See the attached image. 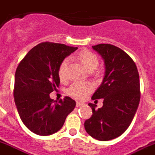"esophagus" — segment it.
<instances>
[{"instance_id":"obj_1","label":"esophagus","mask_w":155,"mask_h":155,"mask_svg":"<svg viewBox=\"0 0 155 155\" xmlns=\"http://www.w3.org/2000/svg\"><path fill=\"white\" fill-rule=\"evenodd\" d=\"M83 105H84V103H81V102H76V106L77 107H80V106H82Z\"/></svg>"}]
</instances>
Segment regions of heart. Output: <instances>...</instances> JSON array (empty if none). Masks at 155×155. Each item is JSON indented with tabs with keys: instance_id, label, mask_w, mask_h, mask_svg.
<instances>
[{
	"instance_id": "obj_1",
	"label": "heart",
	"mask_w": 155,
	"mask_h": 155,
	"mask_svg": "<svg viewBox=\"0 0 155 155\" xmlns=\"http://www.w3.org/2000/svg\"><path fill=\"white\" fill-rule=\"evenodd\" d=\"M78 59L81 62L83 67L88 71H93L98 65V58L96 54L88 50H84L80 52L78 55ZM69 60L68 58L64 59L60 64L58 68V75L61 80H65L67 78V67H68ZM93 90V86L89 83H74L70 86L67 93L70 96L77 100H81L84 98L91 91Z\"/></svg>"
}]
</instances>
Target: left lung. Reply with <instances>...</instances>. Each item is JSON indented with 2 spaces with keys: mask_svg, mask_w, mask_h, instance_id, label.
I'll return each instance as SVG.
<instances>
[{
  "mask_svg": "<svg viewBox=\"0 0 155 155\" xmlns=\"http://www.w3.org/2000/svg\"><path fill=\"white\" fill-rule=\"evenodd\" d=\"M93 49L103 58L106 71L92 99L103 98V106L96 109V104H88L93 114L84 128L92 137L105 141L122 135L131 124L140 98V79L135 62L124 50L110 44Z\"/></svg>",
  "mask_w": 155,
  "mask_h": 155,
  "instance_id": "8db88e82",
  "label": "left lung"
}]
</instances>
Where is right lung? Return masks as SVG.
<instances>
[{
    "label": "right lung",
    "mask_w": 155,
    "mask_h": 155,
    "mask_svg": "<svg viewBox=\"0 0 155 155\" xmlns=\"http://www.w3.org/2000/svg\"><path fill=\"white\" fill-rule=\"evenodd\" d=\"M77 47L44 42L28 52L15 72L14 97L22 123L32 133L41 136L57 133L75 107L69 97L54 101L49 93L60 84V64Z\"/></svg>",
    "instance_id": "add662e5"
}]
</instances>
